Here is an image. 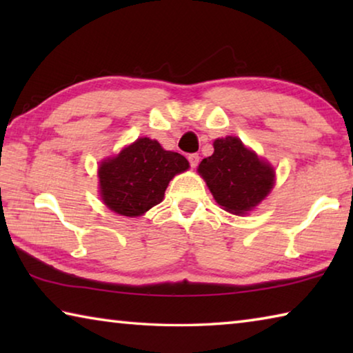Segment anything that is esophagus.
<instances>
[{
    "label": "esophagus",
    "mask_w": 353,
    "mask_h": 353,
    "mask_svg": "<svg viewBox=\"0 0 353 353\" xmlns=\"http://www.w3.org/2000/svg\"><path fill=\"white\" fill-rule=\"evenodd\" d=\"M188 162H190V166L191 168H196L199 163V155L198 154H190L188 155Z\"/></svg>",
    "instance_id": "1"
}]
</instances>
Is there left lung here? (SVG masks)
Returning a JSON list of instances; mask_svg holds the SVG:
<instances>
[{
  "mask_svg": "<svg viewBox=\"0 0 353 353\" xmlns=\"http://www.w3.org/2000/svg\"><path fill=\"white\" fill-rule=\"evenodd\" d=\"M213 148L214 152L202 160L198 172L224 210L246 214L270 194L276 171L236 137L214 140Z\"/></svg>",
  "mask_w": 353,
  "mask_h": 353,
  "instance_id": "1",
  "label": "left lung"
}]
</instances>
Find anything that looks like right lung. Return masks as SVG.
<instances>
[{
  "label": "right lung",
  "instance_id": "obj_1",
  "mask_svg": "<svg viewBox=\"0 0 353 353\" xmlns=\"http://www.w3.org/2000/svg\"><path fill=\"white\" fill-rule=\"evenodd\" d=\"M190 168L179 152L165 151L157 140L143 137L98 170L101 199L123 216H140L163 201L172 177Z\"/></svg>",
  "mask_w": 353,
  "mask_h": 353
}]
</instances>
